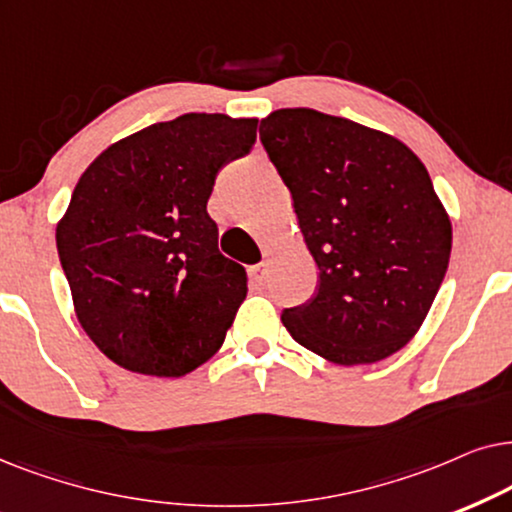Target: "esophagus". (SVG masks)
Here are the masks:
<instances>
[{"label": "esophagus", "instance_id": "obj_1", "mask_svg": "<svg viewBox=\"0 0 512 512\" xmlns=\"http://www.w3.org/2000/svg\"><path fill=\"white\" fill-rule=\"evenodd\" d=\"M267 264L264 262H260V264H255V267H250V281H252V285H257V288H262L264 283H267Z\"/></svg>", "mask_w": 512, "mask_h": 512}]
</instances>
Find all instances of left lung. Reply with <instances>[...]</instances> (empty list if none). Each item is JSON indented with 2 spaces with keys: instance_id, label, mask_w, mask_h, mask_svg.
I'll return each instance as SVG.
<instances>
[{
  "instance_id": "8db88e82",
  "label": "left lung",
  "mask_w": 512,
  "mask_h": 512,
  "mask_svg": "<svg viewBox=\"0 0 512 512\" xmlns=\"http://www.w3.org/2000/svg\"><path fill=\"white\" fill-rule=\"evenodd\" d=\"M260 140L292 194L318 288L283 309L297 344L339 365H370L424 323L452 252L431 175L391 135L316 109H276Z\"/></svg>"
}]
</instances>
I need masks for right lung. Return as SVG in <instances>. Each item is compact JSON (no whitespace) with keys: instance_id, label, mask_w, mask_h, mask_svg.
<instances>
[{"instance_id":"obj_1","label":"right lung","mask_w":512,"mask_h":512,"mask_svg":"<svg viewBox=\"0 0 512 512\" xmlns=\"http://www.w3.org/2000/svg\"><path fill=\"white\" fill-rule=\"evenodd\" d=\"M257 138V119L182 114L107 147L79 177L56 243L74 309L109 360L182 377L220 349L248 292L217 248L215 177Z\"/></svg>"}]
</instances>
